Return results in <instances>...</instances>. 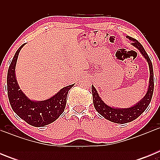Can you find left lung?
I'll return each instance as SVG.
<instances>
[{
    "instance_id": "left-lung-1",
    "label": "left lung",
    "mask_w": 160,
    "mask_h": 160,
    "mask_svg": "<svg viewBox=\"0 0 160 160\" xmlns=\"http://www.w3.org/2000/svg\"><path fill=\"white\" fill-rule=\"evenodd\" d=\"M127 38L132 41L131 44L140 51L142 56L145 58V59H147V62H148V66H149L150 81L149 87H148L146 95L144 96L142 99L138 103H136L135 106L129 107V108H114V107L107 105L101 99V98L99 97L94 86L91 87V91H92L93 94V102H94V108L98 111V113L111 122L122 124L130 122L133 120L136 119L139 115H141L145 111V110L148 108L150 102L152 101L154 91V73L152 61H151L149 56L145 51V49L142 47V45L136 39L129 36H127Z\"/></svg>"
}]
</instances>
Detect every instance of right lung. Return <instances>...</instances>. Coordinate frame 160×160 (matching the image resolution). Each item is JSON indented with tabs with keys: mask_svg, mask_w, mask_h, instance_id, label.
<instances>
[{
	"mask_svg": "<svg viewBox=\"0 0 160 160\" xmlns=\"http://www.w3.org/2000/svg\"><path fill=\"white\" fill-rule=\"evenodd\" d=\"M23 44L17 50L8 67L7 74L8 97L12 111L29 125L43 127L54 122L64 112L66 98L73 85L64 87L57 94L44 101H32L19 90L20 87L15 76V68L20 50L25 46Z\"/></svg>",
	"mask_w": 160,
	"mask_h": 160,
	"instance_id": "right-lung-1",
	"label": "right lung"
}]
</instances>
